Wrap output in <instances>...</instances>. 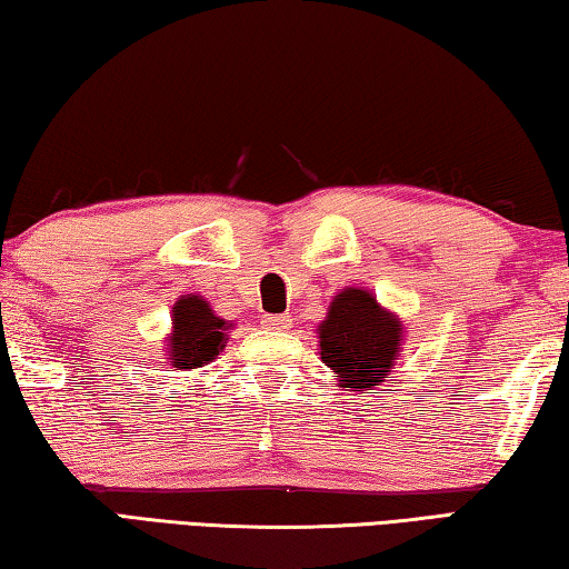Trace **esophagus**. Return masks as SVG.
<instances>
[{
    "instance_id": "esophagus-1",
    "label": "esophagus",
    "mask_w": 569,
    "mask_h": 569,
    "mask_svg": "<svg viewBox=\"0 0 569 569\" xmlns=\"http://www.w3.org/2000/svg\"><path fill=\"white\" fill-rule=\"evenodd\" d=\"M263 329H268V331H288L291 329V316H283V313H278V316H263Z\"/></svg>"
}]
</instances>
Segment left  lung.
<instances>
[{"mask_svg":"<svg viewBox=\"0 0 569 569\" xmlns=\"http://www.w3.org/2000/svg\"><path fill=\"white\" fill-rule=\"evenodd\" d=\"M401 321L366 288H343L319 326L321 361L339 373L346 391L377 389L389 379L399 349Z\"/></svg>","mask_w":569,"mask_h":569,"instance_id":"1","label":"left lung"}]
</instances>
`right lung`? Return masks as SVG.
Listing matches in <instances>:
<instances>
[{"mask_svg":"<svg viewBox=\"0 0 569 569\" xmlns=\"http://www.w3.org/2000/svg\"><path fill=\"white\" fill-rule=\"evenodd\" d=\"M228 329L203 296H182L172 306V333L168 336V359L172 369L190 371L213 361L226 349Z\"/></svg>","mask_w":569,"mask_h":569,"instance_id":"obj_1","label":"right lung"}]
</instances>
